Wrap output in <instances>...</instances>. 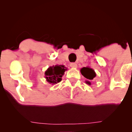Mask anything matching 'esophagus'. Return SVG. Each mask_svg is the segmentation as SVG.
Wrapping results in <instances>:
<instances>
[{
  "mask_svg": "<svg viewBox=\"0 0 132 132\" xmlns=\"http://www.w3.org/2000/svg\"><path fill=\"white\" fill-rule=\"evenodd\" d=\"M70 66H71V67L72 68H76L77 66H78V65H77L76 63H71L70 64Z\"/></svg>",
  "mask_w": 132,
  "mask_h": 132,
  "instance_id": "obj_1",
  "label": "esophagus"
}]
</instances>
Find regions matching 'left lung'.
<instances>
[{"instance_id":"1","label":"left lung","mask_w":132,"mask_h":132,"mask_svg":"<svg viewBox=\"0 0 132 132\" xmlns=\"http://www.w3.org/2000/svg\"><path fill=\"white\" fill-rule=\"evenodd\" d=\"M81 72L82 76H84L86 79H88V81H86V84L90 85L91 83H90V82L89 81L90 80H92L96 76V74H95L94 70L92 69L90 67H89V66H87V67H84L81 68Z\"/></svg>"}]
</instances>
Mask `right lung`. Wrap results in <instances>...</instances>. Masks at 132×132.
Returning a JSON list of instances; mask_svg holds the SVG:
<instances>
[{
    "instance_id": "add662e5",
    "label": "right lung",
    "mask_w": 132,
    "mask_h": 132,
    "mask_svg": "<svg viewBox=\"0 0 132 132\" xmlns=\"http://www.w3.org/2000/svg\"><path fill=\"white\" fill-rule=\"evenodd\" d=\"M66 70L67 68L63 65L50 66L45 72V78L49 84L52 85L56 84L61 81L62 76L64 75L65 71Z\"/></svg>"
}]
</instances>
